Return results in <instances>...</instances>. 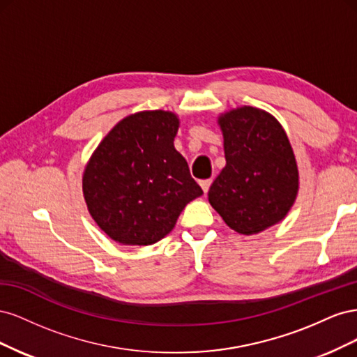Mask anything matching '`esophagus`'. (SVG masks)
Here are the masks:
<instances>
[{"instance_id": "obj_1", "label": "esophagus", "mask_w": 357, "mask_h": 357, "mask_svg": "<svg viewBox=\"0 0 357 357\" xmlns=\"http://www.w3.org/2000/svg\"><path fill=\"white\" fill-rule=\"evenodd\" d=\"M211 178H207V180H201L199 181V185H201V188H202V190H204V193H207L208 192V189H210V186H211Z\"/></svg>"}]
</instances>
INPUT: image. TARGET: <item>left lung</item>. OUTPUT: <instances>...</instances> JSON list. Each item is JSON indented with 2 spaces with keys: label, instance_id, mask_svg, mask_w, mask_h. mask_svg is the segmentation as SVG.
Masks as SVG:
<instances>
[{
  "label": "left lung",
  "instance_id": "1",
  "mask_svg": "<svg viewBox=\"0 0 357 357\" xmlns=\"http://www.w3.org/2000/svg\"><path fill=\"white\" fill-rule=\"evenodd\" d=\"M226 165L208 190L225 223L243 235L282 222L294 205L299 174L294 150L274 116L238 107L219 116Z\"/></svg>",
  "mask_w": 357,
  "mask_h": 357
}]
</instances>
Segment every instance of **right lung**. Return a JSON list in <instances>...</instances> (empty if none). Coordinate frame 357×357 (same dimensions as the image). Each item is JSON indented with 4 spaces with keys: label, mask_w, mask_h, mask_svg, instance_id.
Here are the masks:
<instances>
[{
    "label": "right lung",
    "mask_w": 357,
    "mask_h": 357,
    "mask_svg": "<svg viewBox=\"0 0 357 357\" xmlns=\"http://www.w3.org/2000/svg\"><path fill=\"white\" fill-rule=\"evenodd\" d=\"M178 117L164 110L122 119L83 172V197L96 225L116 243L150 245L202 195L174 147Z\"/></svg>",
    "instance_id": "obj_1"
}]
</instances>
